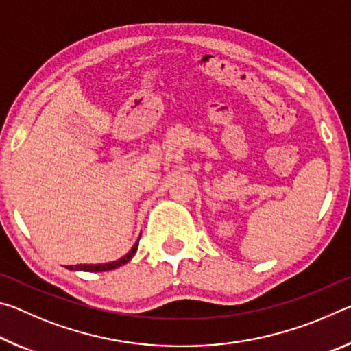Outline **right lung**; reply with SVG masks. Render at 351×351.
<instances>
[{"mask_svg": "<svg viewBox=\"0 0 351 351\" xmlns=\"http://www.w3.org/2000/svg\"><path fill=\"white\" fill-rule=\"evenodd\" d=\"M141 239V237H139ZM138 245H139V240L134 243V246L132 247V251L128 254L123 255L122 258H119L116 261H110V263H99V265H75V266H68V269L71 271H86V272H102V271H111V269H116L119 266L128 263L130 260H132L133 255L138 251Z\"/></svg>", "mask_w": 351, "mask_h": 351, "instance_id": "add662e5", "label": "right lung"}]
</instances>
